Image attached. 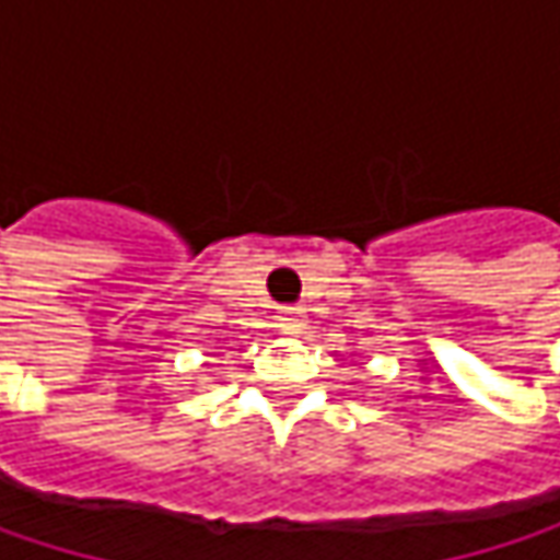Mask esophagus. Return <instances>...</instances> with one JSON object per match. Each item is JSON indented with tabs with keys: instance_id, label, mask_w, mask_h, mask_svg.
<instances>
[{
	"instance_id": "obj_1",
	"label": "esophagus",
	"mask_w": 560,
	"mask_h": 560,
	"mask_svg": "<svg viewBox=\"0 0 560 560\" xmlns=\"http://www.w3.org/2000/svg\"><path fill=\"white\" fill-rule=\"evenodd\" d=\"M279 320L284 330H301L304 327V311L301 307H281Z\"/></svg>"
}]
</instances>
